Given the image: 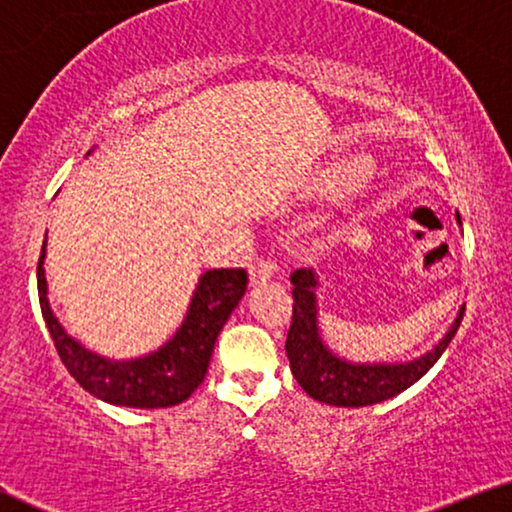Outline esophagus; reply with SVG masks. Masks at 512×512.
I'll return each mask as SVG.
<instances>
[{"label": "esophagus", "instance_id": "obj_1", "mask_svg": "<svg viewBox=\"0 0 512 512\" xmlns=\"http://www.w3.org/2000/svg\"><path fill=\"white\" fill-rule=\"evenodd\" d=\"M273 273H276V264L271 262V259H257V262L250 266V282L253 285H259V282H266L269 280Z\"/></svg>", "mask_w": 512, "mask_h": 512}]
</instances>
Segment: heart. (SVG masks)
Listing matches in <instances>:
<instances>
[{
    "label": "heart",
    "instance_id": "obj_1",
    "mask_svg": "<svg viewBox=\"0 0 512 512\" xmlns=\"http://www.w3.org/2000/svg\"><path fill=\"white\" fill-rule=\"evenodd\" d=\"M372 172H375V165H372L370 158L342 156L319 172L317 188L322 190V193L331 195L352 193V190L361 188L363 183L372 177Z\"/></svg>",
    "mask_w": 512,
    "mask_h": 512
}]
</instances>
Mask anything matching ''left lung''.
<instances>
[{
  "mask_svg": "<svg viewBox=\"0 0 512 512\" xmlns=\"http://www.w3.org/2000/svg\"><path fill=\"white\" fill-rule=\"evenodd\" d=\"M292 285V324H289L285 342L292 375L310 398L333 404V407H368L416 384L446 352L464 317L462 308L444 340L416 361L398 365H356L333 356L322 342L317 329L315 273L310 269H296L292 273Z\"/></svg>",
  "mask_w": 512,
  "mask_h": 512,
  "instance_id": "1",
  "label": "left lung"
}]
</instances>
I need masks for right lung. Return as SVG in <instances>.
Returning <instances> with one entry per match:
<instances>
[{"label":"right lung","mask_w":512,"mask_h":512,"mask_svg":"<svg viewBox=\"0 0 512 512\" xmlns=\"http://www.w3.org/2000/svg\"><path fill=\"white\" fill-rule=\"evenodd\" d=\"M43 257L45 241L36 266L38 301L61 363L85 391L119 407L160 409L188 400L207 377L218 333L223 331L248 285L246 269L207 271L195 289L181 329L165 347L135 361H108L87 352L80 342L66 335L52 315L45 299Z\"/></svg>","instance_id":"obj_1"}]
</instances>
